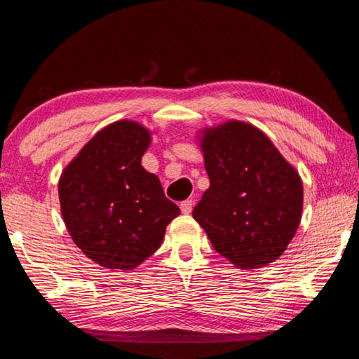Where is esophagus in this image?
Returning a JSON list of instances; mask_svg holds the SVG:
<instances>
[{
	"label": "esophagus",
	"mask_w": 359,
	"mask_h": 359,
	"mask_svg": "<svg viewBox=\"0 0 359 359\" xmlns=\"http://www.w3.org/2000/svg\"><path fill=\"white\" fill-rule=\"evenodd\" d=\"M191 209H193V201H191V199H185V201L180 203L182 214H190Z\"/></svg>",
	"instance_id": "34e87169"
}]
</instances>
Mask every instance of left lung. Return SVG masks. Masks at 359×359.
Returning a JSON list of instances; mask_svg holds the SVG:
<instances>
[{
	"mask_svg": "<svg viewBox=\"0 0 359 359\" xmlns=\"http://www.w3.org/2000/svg\"><path fill=\"white\" fill-rule=\"evenodd\" d=\"M201 150L210 187L193 218L212 247L241 269L276 261L301 223L299 174L263 131L245 121L203 130Z\"/></svg>",
	"mask_w": 359,
	"mask_h": 359,
	"instance_id": "8db88e82",
	"label": "left lung"
}]
</instances>
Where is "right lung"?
<instances>
[{"mask_svg":"<svg viewBox=\"0 0 359 359\" xmlns=\"http://www.w3.org/2000/svg\"><path fill=\"white\" fill-rule=\"evenodd\" d=\"M150 131L118 120L96 133L62 172L58 196L74 244L107 269H135L160 248L180 209L141 165Z\"/></svg>","mask_w":359,"mask_h":359,"instance_id":"add662e5","label":"right lung"}]
</instances>
